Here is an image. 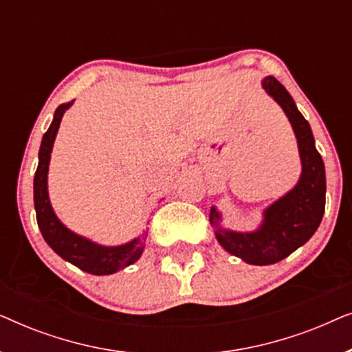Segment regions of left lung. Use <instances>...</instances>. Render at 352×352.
Segmentation results:
<instances>
[{"mask_svg":"<svg viewBox=\"0 0 352 352\" xmlns=\"http://www.w3.org/2000/svg\"><path fill=\"white\" fill-rule=\"evenodd\" d=\"M263 88L283 109L292 123L301 158L300 181L285 195L269 205L263 223L253 232H235L221 226V213L211 206L210 223L216 239L226 252L254 266H267L290 256L305 245L319 228L325 211V166L317 152L314 136L307 120L296 109L288 91L274 78L266 76Z\"/></svg>","mask_w":352,"mask_h":352,"instance_id":"1","label":"left lung"}]
</instances>
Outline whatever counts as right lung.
I'll return each mask as SVG.
<instances>
[{
	"label": "right lung",
	"mask_w": 352,
	"mask_h": 352,
	"mask_svg": "<svg viewBox=\"0 0 352 352\" xmlns=\"http://www.w3.org/2000/svg\"><path fill=\"white\" fill-rule=\"evenodd\" d=\"M72 104L74 100L56 109L54 118L43 136L40 153H38V168L35 179H33V201H35L38 228H40L46 243L62 259L72 263L81 271L93 274V276H109V274L118 272L120 269L136 263L141 258L144 247H146L147 234L144 232L138 239H133L131 242L117 245V247H104V245L91 242L89 239L72 232L56 216L51 206L50 195H47V170H50L52 146H54L62 117Z\"/></svg>",
	"instance_id": "obj_1"
}]
</instances>
